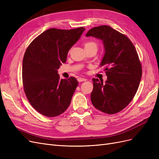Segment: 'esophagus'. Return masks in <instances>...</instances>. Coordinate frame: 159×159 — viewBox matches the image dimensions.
Here are the masks:
<instances>
[{
  "label": "esophagus",
  "instance_id": "esophagus-1",
  "mask_svg": "<svg viewBox=\"0 0 159 159\" xmlns=\"http://www.w3.org/2000/svg\"><path fill=\"white\" fill-rule=\"evenodd\" d=\"M78 81H79V82H81V81H87V79L83 78H78Z\"/></svg>",
  "mask_w": 159,
  "mask_h": 159
}]
</instances>
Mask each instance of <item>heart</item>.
Returning <instances> with one entry per match:
<instances>
[{
	"label": "heart",
	"mask_w": 159,
	"mask_h": 159,
	"mask_svg": "<svg viewBox=\"0 0 159 159\" xmlns=\"http://www.w3.org/2000/svg\"><path fill=\"white\" fill-rule=\"evenodd\" d=\"M89 46H94L95 48H97V44H96L95 42L92 41H89L85 43V47H89Z\"/></svg>",
	"instance_id": "b5f03b06"
}]
</instances>
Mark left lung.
Returning <instances> with one entry per match:
<instances>
[{"instance_id":"8db88e82","label":"left lung","mask_w":159,"mask_h":159,"mask_svg":"<svg viewBox=\"0 0 159 159\" xmlns=\"http://www.w3.org/2000/svg\"><path fill=\"white\" fill-rule=\"evenodd\" d=\"M102 40L104 55L100 63L107 80L93 78L91 101L103 113L114 114L126 107L137 93L142 76V66L131 41L107 25L94 27L86 34Z\"/></svg>"}]
</instances>
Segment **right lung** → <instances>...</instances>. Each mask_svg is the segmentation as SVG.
Returning a JSON list of instances; mask_svg holds the SVG:
<instances>
[{
    "label": "right lung",
    "mask_w": 159,
    "mask_h": 159,
    "mask_svg": "<svg viewBox=\"0 0 159 159\" xmlns=\"http://www.w3.org/2000/svg\"><path fill=\"white\" fill-rule=\"evenodd\" d=\"M85 29L50 28L36 37L22 61V82L32 106L46 117H56L68 109L78 85L74 77L60 79L57 70Z\"/></svg>",
    "instance_id": "1"
}]
</instances>
